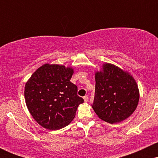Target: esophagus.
<instances>
[{"mask_svg": "<svg viewBox=\"0 0 158 158\" xmlns=\"http://www.w3.org/2000/svg\"><path fill=\"white\" fill-rule=\"evenodd\" d=\"M83 99H84V100H85V102H88V96H87V95L85 96V97H83Z\"/></svg>", "mask_w": 158, "mask_h": 158, "instance_id": "obj_1", "label": "esophagus"}]
</instances>
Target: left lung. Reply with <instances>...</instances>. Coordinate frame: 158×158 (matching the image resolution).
Returning a JSON list of instances; mask_svg holds the SVG:
<instances>
[{
	"instance_id": "left-lung-1",
	"label": "left lung",
	"mask_w": 158,
	"mask_h": 158,
	"mask_svg": "<svg viewBox=\"0 0 158 158\" xmlns=\"http://www.w3.org/2000/svg\"><path fill=\"white\" fill-rule=\"evenodd\" d=\"M95 97L92 108L102 120L113 124L129 117L139 99L133 77L116 65L106 63L95 73Z\"/></svg>"
}]
</instances>
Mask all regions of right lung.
<instances>
[{"mask_svg":"<svg viewBox=\"0 0 158 158\" xmlns=\"http://www.w3.org/2000/svg\"><path fill=\"white\" fill-rule=\"evenodd\" d=\"M73 69L45 64L32 73L25 85L27 108L40 126L59 130L73 121L84 99L77 95V86L70 81Z\"/></svg>","mask_w":158,"mask_h":158,"instance_id":"add662e5","label":"right lung"}]
</instances>
